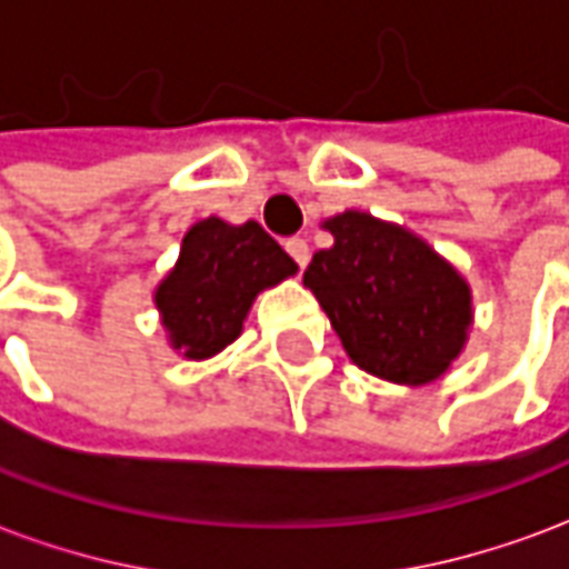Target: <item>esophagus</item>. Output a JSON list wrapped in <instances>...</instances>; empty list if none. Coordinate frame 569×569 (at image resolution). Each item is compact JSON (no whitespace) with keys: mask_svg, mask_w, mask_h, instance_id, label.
<instances>
[{"mask_svg":"<svg viewBox=\"0 0 569 569\" xmlns=\"http://www.w3.org/2000/svg\"><path fill=\"white\" fill-rule=\"evenodd\" d=\"M288 254L297 260V267L306 269V263H309V244H306V239H288Z\"/></svg>","mask_w":569,"mask_h":569,"instance_id":"34e87169","label":"esophagus"}]
</instances>
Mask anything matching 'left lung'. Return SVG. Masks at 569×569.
I'll use <instances>...</instances> for the list:
<instances>
[{
  "instance_id": "obj_1",
  "label": "left lung",
  "mask_w": 569,
  "mask_h": 569,
  "mask_svg": "<svg viewBox=\"0 0 569 569\" xmlns=\"http://www.w3.org/2000/svg\"><path fill=\"white\" fill-rule=\"evenodd\" d=\"M333 248L312 257L302 284L330 318L360 370L397 385H427L463 351L470 284L406 227L348 209L327 218Z\"/></svg>"
}]
</instances>
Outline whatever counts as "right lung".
I'll list each match as a JSON object with an SVG mask.
<instances>
[{"label": "right lung", "instance_id": "obj_1", "mask_svg": "<svg viewBox=\"0 0 569 569\" xmlns=\"http://www.w3.org/2000/svg\"><path fill=\"white\" fill-rule=\"evenodd\" d=\"M288 276H297V263L257 221H197L153 293L169 346L188 360L218 355L239 339L257 293Z\"/></svg>", "mask_w": 569, "mask_h": 569}]
</instances>
